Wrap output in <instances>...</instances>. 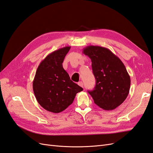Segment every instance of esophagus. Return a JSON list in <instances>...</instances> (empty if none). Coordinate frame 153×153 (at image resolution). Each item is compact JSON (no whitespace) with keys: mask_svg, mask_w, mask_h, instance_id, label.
Wrapping results in <instances>:
<instances>
[{"mask_svg":"<svg viewBox=\"0 0 153 153\" xmlns=\"http://www.w3.org/2000/svg\"><path fill=\"white\" fill-rule=\"evenodd\" d=\"M78 85H80V87H84V85H83V82H78Z\"/></svg>","mask_w":153,"mask_h":153,"instance_id":"1","label":"esophagus"}]
</instances>
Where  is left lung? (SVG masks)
Returning a JSON list of instances; mask_svg holds the SVG:
<instances>
[{
  "instance_id": "8db88e82",
  "label": "left lung",
  "mask_w": 153,
  "mask_h": 153,
  "mask_svg": "<svg viewBox=\"0 0 153 153\" xmlns=\"http://www.w3.org/2000/svg\"><path fill=\"white\" fill-rule=\"evenodd\" d=\"M83 53L92 62L96 78L94 89L88 91L94 103L106 110H112L126 99L130 89V76L117 56L105 47L90 45L83 49Z\"/></svg>"
}]
</instances>
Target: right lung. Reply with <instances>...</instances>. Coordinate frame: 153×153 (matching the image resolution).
<instances>
[{
    "label": "right lung",
    "instance_id": "1",
    "mask_svg": "<svg viewBox=\"0 0 153 153\" xmlns=\"http://www.w3.org/2000/svg\"><path fill=\"white\" fill-rule=\"evenodd\" d=\"M70 47L55 50L46 57L37 69L33 91L38 103L46 110L59 113L66 109L83 89L70 80L62 62Z\"/></svg>",
    "mask_w": 153,
    "mask_h": 153
}]
</instances>
